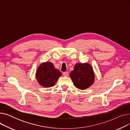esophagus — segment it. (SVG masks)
<instances>
[{
  "label": "esophagus",
  "mask_w": 130,
  "mask_h": 130,
  "mask_svg": "<svg viewBox=\"0 0 130 130\" xmlns=\"http://www.w3.org/2000/svg\"><path fill=\"white\" fill-rule=\"evenodd\" d=\"M63 75H64V76H67L68 75H69V73H68L67 72H64V73H63Z\"/></svg>",
  "instance_id": "1"
}]
</instances>
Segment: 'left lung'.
<instances>
[{"mask_svg":"<svg viewBox=\"0 0 130 130\" xmlns=\"http://www.w3.org/2000/svg\"><path fill=\"white\" fill-rule=\"evenodd\" d=\"M70 77L75 86L80 90H85L93 83L95 76L90 64L78 63L71 72Z\"/></svg>","mask_w":130,"mask_h":130,"instance_id":"left-lung-1","label":"left lung"}]
</instances>
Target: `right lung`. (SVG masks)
<instances>
[{
    "label": "right lung",
    "mask_w": 130,
    "mask_h": 130,
    "mask_svg": "<svg viewBox=\"0 0 130 130\" xmlns=\"http://www.w3.org/2000/svg\"><path fill=\"white\" fill-rule=\"evenodd\" d=\"M61 75V72L51 62L42 63L36 72V78L39 84L45 87L54 86Z\"/></svg>",
    "instance_id": "right-lung-1"
}]
</instances>
